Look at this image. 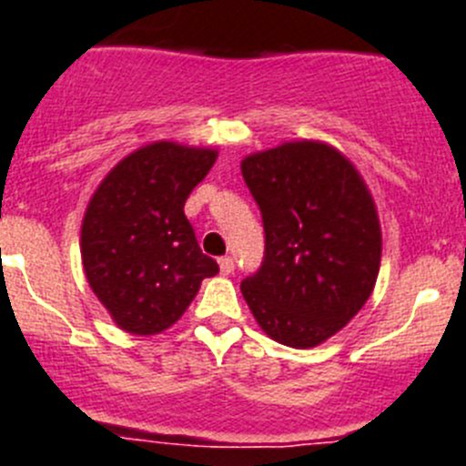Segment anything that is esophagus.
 Wrapping results in <instances>:
<instances>
[{
    "label": "esophagus",
    "mask_w": 466,
    "mask_h": 466,
    "mask_svg": "<svg viewBox=\"0 0 466 466\" xmlns=\"http://www.w3.org/2000/svg\"><path fill=\"white\" fill-rule=\"evenodd\" d=\"M218 264H220V274H223V276L234 274V259L229 258V255H225V258L218 259Z\"/></svg>",
    "instance_id": "34e87169"
}]
</instances>
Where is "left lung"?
Listing matches in <instances>:
<instances>
[{"mask_svg":"<svg viewBox=\"0 0 466 466\" xmlns=\"http://www.w3.org/2000/svg\"><path fill=\"white\" fill-rule=\"evenodd\" d=\"M241 174L262 211L264 262L243 299L274 341L316 348L353 320L380 269V220L367 183L325 141L246 155Z\"/></svg>","mask_w":466,"mask_h":466,"instance_id":"8db88e82","label":"left lung"}]
</instances>
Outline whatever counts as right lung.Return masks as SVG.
Masks as SVG:
<instances>
[{
    "mask_svg": "<svg viewBox=\"0 0 466 466\" xmlns=\"http://www.w3.org/2000/svg\"><path fill=\"white\" fill-rule=\"evenodd\" d=\"M216 157V148L153 141L125 155L92 192L81 223L83 271L125 332L169 329L202 280L218 274L183 213Z\"/></svg>",
    "mask_w": 466,
    "mask_h": 466,
    "instance_id": "1",
    "label": "right lung"
}]
</instances>
